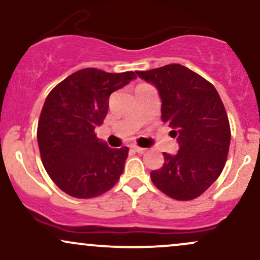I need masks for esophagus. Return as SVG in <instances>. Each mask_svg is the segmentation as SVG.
Here are the masks:
<instances>
[{
  "label": "esophagus",
  "mask_w": 260,
  "mask_h": 260,
  "mask_svg": "<svg viewBox=\"0 0 260 260\" xmlns=\"http://www.w3.org/2000/svg\"><path fill=\"white\" fill-rule=\"evenodd\" d=\"M132 148H133V150L137 151V153H138V154H144L145 151H147V149H145V148L137 147V145H132Z\"/></svg>",
  "instance_id": "34e87169"
}]
</instances>
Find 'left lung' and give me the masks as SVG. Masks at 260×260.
Listing matches in <instances>:
<instances>
[{"mask_svg": "<svg viewBox=\"0 0 260 260\" xmlns=\"http://www.w3.org/2000/svg\"><path fill=\"white\" fill-rule=\"evenodd\" d=\"M151 83L161 99V118L180 145L164 153L162 168L151 171L154 186L177 201H192L222 172L231 131L219 92L211 83L182 64L136 72Z\"/></svg>", "mask_w": 260, "mask_h": 260, "instance_id": "1", "label": "left lung"}]
</instances>
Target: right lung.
Segmentation results:
<instances>
[{
  "mask_svg": "<svg viewBox=\"0 0 260 260\" xmlns=\"http://www.w3.org/2000/svg\"><path fill=\"white\" fill-rule=\"evenodd\" d=\"M134 78L133 72L84 68L47 95L38 123V144L45 170L68 196L94 198L120 180L129 149L109 148L94 129L106 117L110 95Z\"/></svg>",
  "mask_w": 260,
  "mask_h": 260,
  "instance_id": "add662e5",
  "label": "right lung"
}]
</instances>
